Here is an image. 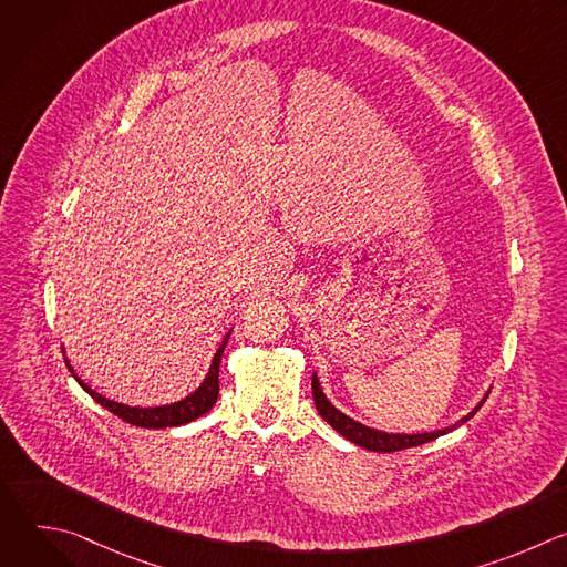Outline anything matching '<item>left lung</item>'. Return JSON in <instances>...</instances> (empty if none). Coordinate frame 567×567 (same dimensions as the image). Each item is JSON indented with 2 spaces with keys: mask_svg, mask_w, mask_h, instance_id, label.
Returning <instances> with one entry per match:
<instances>
[{
  "mask_svg": "<svg viewBox=\"0 0 567 567\" xmlns=\"http://www.w3.org/2000/svg\"><path fill=\"white\" fill-rule=\"evenodd\" d=\"M311 392H313V403H316V411L318 415L326 420L334 431H339L346 440L354 442L357 446H363L368 451H377V453H394V451H403V449H413V446H420V444H426L440 435H446L451 433L453 429L462 426L464 422H468L484 403V399L489 396V392L482 396V401L477 403V406L464 415L460 422L442 429V431H433V433H385V431H377V429H370L352 417H348L346 413H341L339 409H334V403L326 396V392H322L320 383H318V377L316 372L311 374Z\"/></svg>",
  "mask_w": 567,
  "mask_h": 567,
  "instance_id": "8db88e82",
  "label": "left lung"
}]
</instances>
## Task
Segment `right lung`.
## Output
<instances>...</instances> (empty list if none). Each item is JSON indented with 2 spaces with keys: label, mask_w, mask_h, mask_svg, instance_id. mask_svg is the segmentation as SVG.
<instances>
[{
  "label": "right lung",
  "mask_w": 567,
  "mask_h": 567,
  "mask_svg": "<svg viewBox=\"0 0 567 567\" xmlns=\"http://www.w3.org/2000/svg\"><path fill=\"white\" fill-rule=\"evenodd\" d=\"M228 337H230V332L219 343V348L213 357V363L208 368L206 379L202 381V385L193 394H188V396H184L175 403H166V406H154V409L127 406V403H118V401H112V399L99 394L85 381H80L75 377V372H73V368L69 365L66 359H64V363H66L69 372L73 374V379L80 383V388H83L94 401H99L103 409H107L110 413L121 417L123 422H127L132 426H141V429H175V426H184V424L206 415L215 406L217 394H219V363H221V354H224V348L228 343Z\"/></svg>",
  "instance_id": "obj_1"
}]
</instances>
